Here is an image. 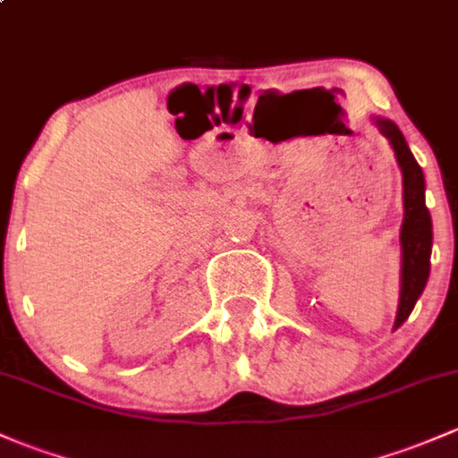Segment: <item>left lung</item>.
I'll return each mask as SVG.
<instances>
[{
	"mask_svg": "<svg viewBox=\"0 0 458 458\" xmlns=\"http://www.w3.org/2000/svg\"><path fill=\"white\" fill-rule=\"evenodd\" d=\"M369 120L376 129L386 137L395 152V161L402 172V200H404V220L400 229V250H402V270H400V303H397L395 326L411 317L417 299L424 293L428 275H430V253H432V220L426 208V181L420 164L408 148L404 135L397 129L395 122L386 117L371 115Z\"/></svg>",
	"mask_w": 458,
	"mask_h": 458,
	"instance_id": "8db88e82",
	"label": "left lung"
}]
</instances>
